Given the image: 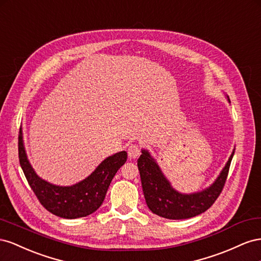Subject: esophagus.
I'll return each instance as SVG.
<instances>
[{"instance_id": "esophagus-1", "label": "esophagus", "mask_w": 261, "mask_h": 261, "mask_svg": "<svg viewBox=\"0 0 261 261\" xmlns=\"http://www.w3.org/2000/svg\"><path fill=\"white\" fill-rule=\"evenodd\" d=\"M141 154V148L137 145V144H131L129 147H128V155L130 159H137L138 156H140Z\"/></svg>"}]
</instances>
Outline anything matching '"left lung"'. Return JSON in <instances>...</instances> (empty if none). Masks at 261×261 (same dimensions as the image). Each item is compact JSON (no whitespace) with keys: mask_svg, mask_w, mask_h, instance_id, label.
I'll list each match as a JSON object with an SVG mask.
<instances>
[{"mask_svg":"<svg viewBox=\"0 0 261 261\" xmlns=\"http://www.w3.org/2000/svg\"><path fill=\"white\" fill-rule=\"evenodd\" d=\"M225 97L230 102L227 95ZM141 152L142 154L138 160V167L148 209L162 218L184 220L205 212L218 199L226 181L235 148L217 179L205 189L192 193H182L176 190L151 153L145 148H142Z\"/></svg>","mask_w":261,"mask_h":261,"instance_id":"left-lung-1","label":"left lung"}]
</instances>
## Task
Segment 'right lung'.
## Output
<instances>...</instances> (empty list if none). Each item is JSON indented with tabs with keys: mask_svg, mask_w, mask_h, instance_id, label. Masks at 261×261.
Segmentation results:
<instances>
[{
	"mask_svg": "<svg viewBox=\"0 0 261 261\" xmlns=\"http://www.w3.org/2000/svg\"><path fill=\"white\" fill-rule=\"evenodd\" d=\"M19 164L26 179L40 203L52 214L63 219H77L94 213L101 205L118 169L126 162L125 151L108 156L94 172L72 186H58L36 174L24 145L23 130L18 137Z\"/></svg>",
	"mask_w": 261,
	"mask_h": 261,
	"instance_id": "add662e5",
	"label": "right lung"
}]
</instances>
